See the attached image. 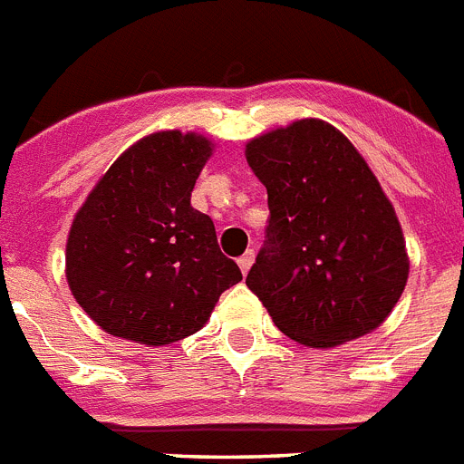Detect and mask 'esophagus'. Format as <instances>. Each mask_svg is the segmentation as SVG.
I'll return each mask as SVG.
<instances>
[{
	"mask_svg": "<svg viewBox=\"0 0 464 464\" xmlns=\"http://www.w3.org/2000/svg\"><path fill=\"white\" fill-rule=\"evenodd\" d=\"M252 264H255V252H252V249H249V252H245V255L240 256V259H237V266H240V271H243L245 276H247V273H249Z\"/></svg>",
	"mask_w": 464,
	"mask_h": 464,
	"instance_id": "obj_1",
	"label": "esophagus"
}]
</instances>
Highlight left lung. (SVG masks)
Wrapping results in <instances>:
<instances>
[{
    "label": "left lung",
    "instance_id": "8db88e82",
    "mask_svg": "<svg viewBox=\"0 0 464 464\" xmlns=\"http://www.w3.org/2000/svg\"><path fill=\"white\" fill-rule=\"evenodd\" d=\"M245 159L268 191V240L247 273L276 327L336 348L388 320L409 280L392 203L343 132L299 119L252 137Z\"/></svg>",
    "mask_w": 464,
    "mask_h": 464
}]
</instances>
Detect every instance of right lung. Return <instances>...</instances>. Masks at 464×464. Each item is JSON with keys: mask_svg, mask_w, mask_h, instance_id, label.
Wrapping results in <instances>:
<instances>
[{"mask_svg": "<svg viewBox=\"0 0 464 464\" xmlns=\"http://www.w3.org/2000/svg\"><path fill=\"white\" fill-rule=\"evenodd\" d=\"M215 144L198 132L137 140L98 179L72 221L64 276L100 329L170 345L205 327L221 292L243 280L191 191Z\"/></svg>", "mask_w": 464, "mask_h": 464, "instance_id": "add662e5", "label": "right lung"}]
</instances>
